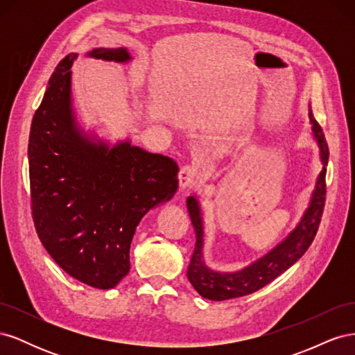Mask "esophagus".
Segmentation results:
<instances>
[{"label":"esophagus","mask_w":355,"mask_h":355,"mask_svg":"<svg viewBox=\"0 0 355 355\" xmlns=\"http://www.w3.org/2000/svg\"><path fill=\"white\" fill-rule=\"evenodd\" d=\"M200 171L194 166H182L179 170V185L182 188L196 185L200 180Z\"/></svg>","instance_id":"esophagus-1"}]
</instances>
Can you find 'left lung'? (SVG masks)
Masks as SVG:
<instances>
[{
    "instance_id": "left-lung-1",
    "label": "left lung",
    "mask_w": 355,
    "mask_h": 355,
    "mask_svg": "<svg viewBox=\"0 0 355 355\" xmlns=\"http://www.w3.org/2000/svg\"><path fill=\"white\" fill-rule=\"evenodd\" d=\"M309 120L313 124V133L320 148V157L323 161V170L317 179L315 189L311 197L309 206L304 213L297 227L288 234V237L278 244L275 249L266 253L259 261L245 266L237 272H218L204 263L202 259V218L200 204L196 197H188L187 207L196 230V249L192 253L188 266V280L197 292L210 300H227L250 295L263 286L270 284L274 278L288 270L299 257L308 250L314 241L315 234L323 216L326 201V166L329 159V146L323 133V128L317 123L309 110Z\"/></svg>"
}]
</instances>
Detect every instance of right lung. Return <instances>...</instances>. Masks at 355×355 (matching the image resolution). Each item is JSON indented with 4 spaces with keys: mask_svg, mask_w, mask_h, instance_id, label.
Returning <instances> with one entry per match:
<instances>
[{
    "mask_svg": "<svg viewBox=\"0 0 355 355\" xmlns=\"http://www.w3.org/2000/svg\"><path fill=\"white\" fill-rule=\"evenodd\" d=\"M62 59L32 118L28 158L32 219L63 271L96 288H112L130 271V244L149 209L178 189L173 159L130 141L94 142L75 123L71 67ZM90 58L128 62L127 49H94Z\"/></svg>",
    "mask_w": 355,
    "mask_h": 355,
    "instance_id": "add662e5",
    "label": "right lung"
}]
</instances>
